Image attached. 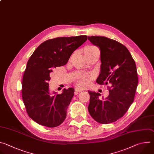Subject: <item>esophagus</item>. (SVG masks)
I'll return each mask as SVG.
<instances>
[{
    "instance_id": "esophagus-1",
    "label": "esophagus",
    "mask_w": 154,
    "mask_h": 154,
    "mask_svg": "<svg viewBox=\"0 0 154 154\" xmlns=\"http://www.w3.org/2000/svg\"><path fill=\"white\" fill-rule=\"evenodd\" d=\"M83 91V89H81V88H75V91L76 93H80V92H82Z\"/></svg>"
}]
</instances>
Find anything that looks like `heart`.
<instances>
[{"mask_svg": "<svg viewBox=\"0 0 154 154\" xmlns=\"http://www.w3.org/2000/svg\"><path fill=\"white\" fill-rule=\"evenodd\" d=\"M97 49V48L96 46H87L85 48V56L88 54L90 52H91L92 51L94 50ZM89 79H90V77L87 76V75H84L82 74H77V75H75L74 80L75 81V83L77 86H80V87H84L85 86H86L88 84L89 82Z\"/></svg>", "mask_w": 154, "mask_h": 154, "instance_id": "b5f03b06", "label": "heart"}]
</instances>
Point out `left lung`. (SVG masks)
I'll return each instance as SVG.
<instances>
[{"label": "left lung", "instance_id": "8db88e82", "mask_svg": "<svg viewBox=\"0 0 154 154\" xmlns=\"http://www.w3.org/2000/svg\"><path fill=\"white\" fill-rule=\"evenodd\" d=\"M100 51V73L96 82L108 85L109 95L99 99L100 94L88 91V111L100 124H107L122 118L133 103L138 86L136 64L127 48L121 43L105 36L88 37Z\"/></svg>", "mask_w": 154, "mask_h": 154}]
</instances>
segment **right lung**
<instances>
[{
	"instance_id": "right-lung-1",
	"label": "right lung",
	"mask_w": 154,
	"mask_h": 154,
	"mask_svg": "<svg viewBox=\"0 0 154 154\" xmlns=\"http://www.w3.org/2000/svg\"><path fill=\"white\" fill-rule=\"evenodd\" d=\"M86 40V35L48 39L30 57L22 82V97L29 116L38 124L55 127L66 119L74 89L64 88L60 94L50 93V74L52 68L66 64L74 51Z\"/></svg>"
}]
</instances>
